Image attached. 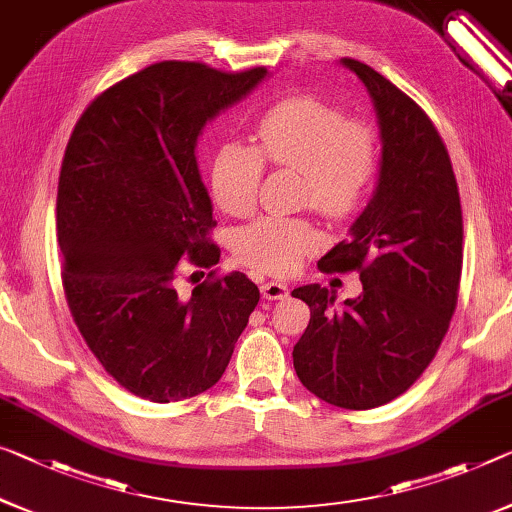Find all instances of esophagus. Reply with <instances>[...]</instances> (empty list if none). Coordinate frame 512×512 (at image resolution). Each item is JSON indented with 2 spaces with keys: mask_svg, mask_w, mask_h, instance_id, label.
Listing matches in <instances>:
<instances>
[{
  "mask_svg": "<svg viewBox=\"0 0 512 512\" xmlns=\"http://www.w3.org/2000/svg\"><path fill=\"white\" fill-rule=\"evenodd\" d=\"M261 295L265 297V300H286L288 286L281 281H265L261 286Z\"/></svg>",
  "mask_w": 512,
  "mask_h": 512,
  "instance_id": "34e87169",
  "label": "esophagus"
}]
</instances>
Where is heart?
<instances>
[{
	"label": "heart",
	"instance_id": "heart-1",
	"mask_svg": "<svg viewBox=\"0 0 512 512\" xmlns=\"http://www.w3.org/2000/svg\"><path fill=\"white\" fill-rule=\"evenodd\" d=\"M263 162L302 174V201L334 222L364 206L377 167L380 137L368 121L313 96L286 98L258 119L254 146L229 141L210 164L212 199L226 215L256 208ZM320 235L304 217L267 215L235 235V256L265 274H288L316 251Z\"/></svg>",
	"mask_w": 512,
	"mask_h": 512
}]
</instances>
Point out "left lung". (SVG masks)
<instances>
[{"label": "left lung", "instance_id": "obj_1", "mask_svg": "<svg viewBox=\"0 0 512 512\" xmlns=\"http://www.w3.org/2000/svg\"><path fill=\"white\" fill-rule=\"evenodd\" d=\"M341 64L371 96L382 155L350 238L318 267L357 270L361 295L334 306L320 283L293 290L311 309L293 366L325 403L373 410L412 387L446 334L462 274V208L451 157L426 112L371 66Z\"/></svg>", "mask_w": 512, "mask_h": 512}]
</instances>
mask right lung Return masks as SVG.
Returning a JSON list of instances; mask_svg holds the SVG:
<instances>
[{
    "instance_id": "right-lung-1",
    "label": "right lung",
    "mask_w": 512,
    "mask_h": 512,
    "mask_svg": "<svg viewBox=\"0 0 512 512\" xmlns=\"http://www.w3.org/2000/svg\"><path fill=\"white\" fill-rule=\"evenodd\" d=\"M162 61L109 86L68 139L57 192L66 300L93 355L153 403L219 382L261 293L242 272L176 288L180 258L219 261L196 144L203 128L267 80Z\"/></svg>"
}]
</instances>
